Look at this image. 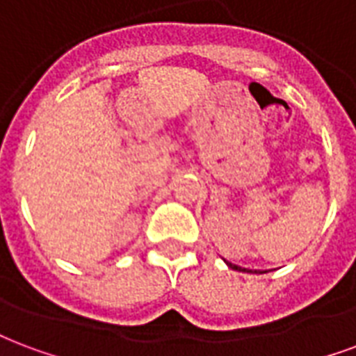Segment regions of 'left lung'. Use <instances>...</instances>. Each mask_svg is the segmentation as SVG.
Returning <instances> with one entry per match:
<instances>
[{"instance_id":"8db88e82","label":"left lung","mask_w":356,"mask_h":356,"mask_svg":"<svg viewBox=\"0 0 356 356\" xmlns=\"http://www.w3.org/2000/svg\"><path fill=\"white\" fill-rule=\"evenodd\" d=\"M226 264L230 266L232 270H236V272H249V273H251V270H247V268H239V266L232 264V262H226Z\"/></svg>"}]
</instances>
